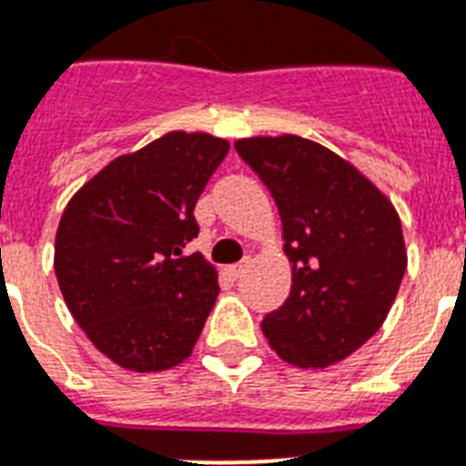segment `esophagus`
<instances>
[{
	"instance_id": "obj_1",
	"label": "esophagus",
	"mask_w": 466,
	"mask_h": 466,
	"mask_svg": "<svg viewBox=\"0 0 466 466\" xmlns=\"http://www.w3.org/2000/svg\"><path fill=\"white\" fill-rule=\"evenodd\" d=\"M251 268V258H246V260H241V263L232 265L229 268V277H234V279H239V277L246 275V269Z\"/></svg>"
}]
</instances>
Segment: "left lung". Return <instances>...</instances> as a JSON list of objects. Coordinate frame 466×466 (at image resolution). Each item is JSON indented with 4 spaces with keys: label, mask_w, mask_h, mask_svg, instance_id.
<instances>
[{
    "label": "left lung",
    "mask_w": 466,
    "mask_h": 466,
    "mask_svg": "<svg viewBox=\"0 0 466 466\" xmlns=\"http://www.w3.org/2000/svg\"><path fill=\"white\" fill-rule=\"evenodd\" d=\"M234 147L275 198L291 263L287 303L263 319L269 348L300 370L341 362L384 324L408 269L396 206L350 160L306 137Z\"/></svg>",
    "instance_id": "8db88e82"
}]
</instances>
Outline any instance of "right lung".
I'll return each mask as SVG.
<instances>
[{
	"instance_id": "right-lung-1",
	"label": "right lung",
	"mask_w": 466,
	"mask_h": 466,
	"mask_svg": "<svg viewBox=\"0 0 466 466\" xmlns=\"http://www.w3.org/2000/svg\"><path fill=\"white\" fill-rule=\"evenodd\" d=\"M227 151L208 132H167L101 167L61 215L58 289L94 348L123 370L163 372L197 346L220 287L218 269L185 246Z\"/></svg>"
}]
</instances>
